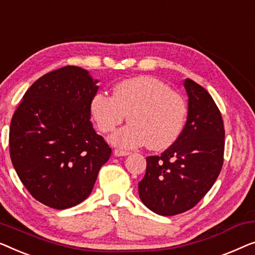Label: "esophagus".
I'll return each instance as SVG.
<instances>
[{"mask_svg":"<svg viewBox=\"0 0 255 255\" xmlns=\"http://www.w3.org/2000/svg\"><path fill=\"white\" fill-rule=\"evenodd\" d=\"M114 156H117V157H120V156H127V155H129V151H126V150H120V149H116L114 150Z\"/></svg>","mask_w":255,"mask_h":255,"instance_id":"34e87169","label":"esophagus"}]
</instances>
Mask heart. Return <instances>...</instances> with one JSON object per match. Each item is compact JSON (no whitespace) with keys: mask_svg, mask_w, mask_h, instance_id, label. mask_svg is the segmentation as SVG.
Returning <instances> with one entry per match:
<instances>
[{"mask_svg":"<svg viewBox=\"0 0 255 255\" xmlns=\"http://www.w3.org/2000/svg\"><path fill=\"white\" fill-rule=\"evenodd\" d=\"M90 113L102 132L114 130L128 114L129 124L110 137L112 144L135 149L148 143L149 148L163 150L180 136L187 105L178 92L162 81L139 76L118 83L113 97L96 93L90 103Z\"/></svg>","mask_w":255,"mask_h":255,"instance_id":"heart-1","label":"heart"}]
</instances>
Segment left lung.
<instances>
[{"mask_svg":"<svg viewBox=\"0 0 255 255\" xmlns=\"http://www.w3.org/2000/svg\"><path fill=\"white\" fill-rule=\"evenodd\" d=\"M187 121L180 136L159 156L146 157L144 178L138 182L142 202L162 216L192 209L209 192L224 162V125L206 89L185 80Z\"/></svg>","mask_w":255,"mask_h":255,"instance_id":"1","label":"left lung"}]
</instances>
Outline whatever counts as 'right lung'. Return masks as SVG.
Instances as JSON below:
<instances>
[{
  "instance_id": "right-lung-1",
  "label": "right lung",
  "mask_w": 255,
  "mask_h": 255,
  "mask_svg": "<svg viewBox=\"0 0 255 255\" xmlns=\"http://www.w3.org/2000/svg\"><path fill=\"white\" fill-rule=\"evenodd\" d=\"M87 70L67 66L34 82L13 113L10 158L33 198L67 209L90 195L112 149L90 121L98 87Z\"/></svg>"
}]
</instances>
